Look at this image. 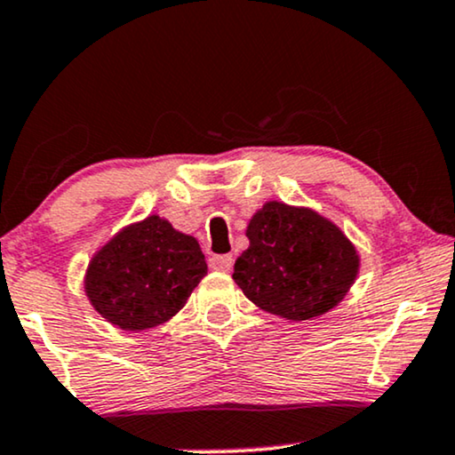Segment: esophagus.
<instances>
[{
	"label": "esophagus",
	"instance_id": "1",
	"mask_svg": "<svg viewBox=\"0 0 455 455\" xmlns=\"http://www.w3.org/2000/svg\"><path fill=\"white\" fill-rule=\"evenodd\" d=\"M210 268H214V270H231L233 268V256L231 254L212 256L210 258Z\"/></svg>",
	"mask_w": 455,
	"mask_h": 455
}]
</instances>
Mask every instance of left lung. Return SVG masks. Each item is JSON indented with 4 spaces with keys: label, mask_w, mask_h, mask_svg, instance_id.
<instances>
[{
    "label": "left lung",
    "mask_w": 455,
    "mask_h": 455,
    "mask_svg": "<svg viewBox=\"0 0 455 455\" xmlns=\"http://www.w3.org/2000/svg\"><path fill=\"white\" fill-rule=\"evenodd\" d=\"M233 279L262 310L307 321L347 296L359 268L353 243L313 210L270 201L250 220Z\"/></svg>",
    "instance_id": "1"
}]
</instances>
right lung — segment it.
Returning a JSON list of instances; mask_svg holds the SVG:
<instances>
[{
  "instance_id": "right-lung-1",
  "label": "right lung",
  "mask_w": 455,
  "mask_h": 455,
  "mask_svg": "<svg viewBox=\"0 0 455 455\" xmlns=\"http://www.w3.org/2000/svg\"><path fill=\"white\" fill-rule=\"evenodd\" d=\"M208 273L197 239L148 216L132 224L94 256L85 291L102 317L140 331L168 321L185 307Z\"/></svg>"
}]
</instances>
